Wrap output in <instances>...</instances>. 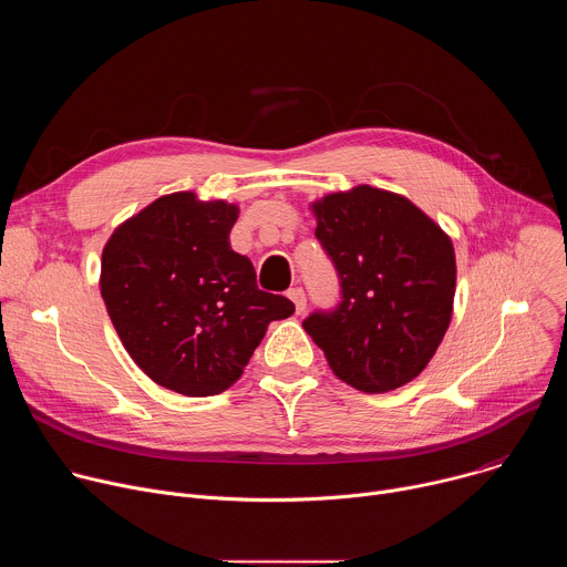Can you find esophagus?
<instances>
[{"label": "esophagus", "instance_id": "34e87169", "mask_svg": "<svg viewBox=\"0 0 567 567\" xmlns=\"http://www.w3.org/2000/svg\"><path fill=\"white\" fill-rule=\"evenodd\" d=\"M289 300L296 305V313H302L305 311V307H307V298H305V291L300 289V287H293V289H289Z\"/></svg>", "mask_w": 567, "mask_h": 567}]
</instances>
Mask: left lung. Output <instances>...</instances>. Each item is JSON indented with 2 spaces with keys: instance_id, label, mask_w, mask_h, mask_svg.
Returning <instances> with one entry per match:
<instances>
[{
  "instance_id": "8db88e82",
  "label": "left lung",
  "mask_w": 567,
  "mask_h": 567,
  "mask_svg": "<svg viewBox=\"0 0 567 567\" xmlns=\"http://www.w3.org/2000/svg\"><path fill=\"white\" fill-rule=\"evenodd\" d=\"M311 210L343 300L305 318V332L332 372L361 392L413 381L453 316L451 237L411 199L365 184L316 199Z\"/></svg>"
}]
</instances>
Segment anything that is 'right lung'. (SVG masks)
Returning <instances> with one entry per match:
<instances>
[{
    "instance_id": "right-lung-1",
    "label": "right lung",
    "mask_w": 567,
    "mask_h": 567,
    "mask_svg": "<svg viewBox=\"0 0 567 567\" xmlns=\"http://www.w3.org/2000/svg\"><path fill=\"white\" fill-rule=\"evenodd\" d=\"M237 215L224 199L164 195L116 226L103 249L101 296L123 348L154 383L186 396L230 388L269 322L293 313L230 249Z\"/></svg>"
}]
</instances>
